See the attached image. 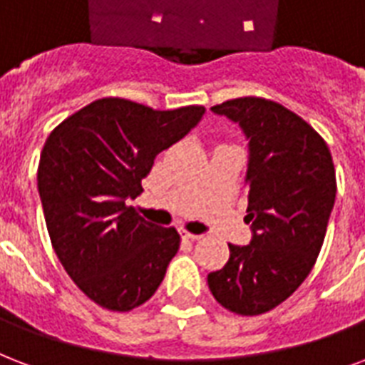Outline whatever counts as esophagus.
I'll return each mask as SVG.
<instances>
[{"label": "esophagus", "instance_id": "34e87169", "mask_svg": "<svg viewBox=\"0 0 365 365\" xmlns=\"http://www.w3.org/2000/svg\"><path fill=\"white\" fill-rule=\"evenodd\" d=\"M180 235H182V239H187V241H195V239L201 237V235H197V233H191V232H185V230H182V232H180Z\"/></svg>", "mask_w": 365, "mask_h": 365}]
</instances>
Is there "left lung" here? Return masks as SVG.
Wrapping results in <instances>:
<instances>
[{
    "mask_svg": "<svg viewBox=\"0 0 365 365\" xmlns=\"http://www.w3.org/2000/svg\"><path fill=\"white\" fill-rule=\"evenodd\" d=\"M210 110L249 139L245 222L252 237L230 245V260L208 274V287L230 312L258 316L289 299L314 268L335 205V166L322 135L279 103L239 97Z\"/></svg>",
    "mask_w": 365,
    "mask_h": 365,
    "instance_id": "left-lung-1",
    "label": "left lung"
}]
</instances>
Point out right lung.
I'll list each match as a JSON object with an SVG mask.
<instances>
[{
  "label": "right lung",
  "mask_w": 365,
  "mask_h": 365,
  "mask_svg": "<svg viewBox=\"0 0 365 365\" xmlns=\"http://www.w3.org/2000/svg\"><path fill=\"white\" fill-rule=\"evenodd\" d=\"M205 107L153 110L105 97L61 122L47 138L38 191L47 232L71 279L107 310L149 300L180 249V233L141 218V193L158 153L185 138Z\"/></svg>",
  "instance_id": "add662e5"
}]
</instances>
